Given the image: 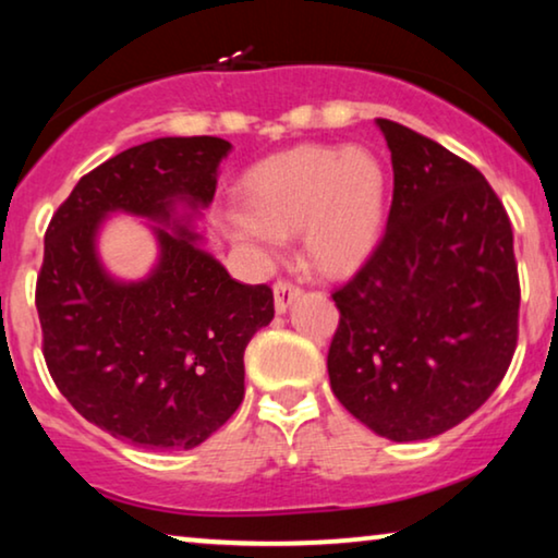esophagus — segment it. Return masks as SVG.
<instances>
[{
  "mask_svg": "<svg viewBox=\"0 0 558 558\" xmlns=\"http://www.w3.org/2000/svg\"><path fill=\"white\" fill-rule=\"evenodd\" d=\"M300 296H302L300 287L287 279H279L277 284H274V310H277L279 315H284V312L292 307V302L300 300Z\"/></svg>",
  "mask_w": 558,
  "mask_h": 558,
  "instance_id": "esophagus-1",
  "label": "esophagus"
}]
</instances>
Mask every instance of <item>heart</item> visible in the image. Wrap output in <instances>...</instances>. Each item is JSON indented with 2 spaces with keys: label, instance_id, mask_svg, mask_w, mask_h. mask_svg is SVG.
Returning <instances> with one entry per match:
<instances>
[{
  "label": "heart",
  "instance_id": "heart-1",
  "mask_svg": "<svg viewBox=\"0 0 558 558\" xmlns=\"http://www.w3.org/2000/svg\"><path fill=\"white\" fill-rule=\"evenodd\" d=\"M231 239L251 254L269 258L279 239L302 231L307 262L327 277H345L384 235L388 174L368 147L302 144L251 167Z\"/></svg>",
  "mask_w": 558,
  "mask_h": 558
}]
</instances>
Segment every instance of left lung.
Segmentation results:
<instances>
[{
	"mask_svg": "<svg viewBox=\"0 0 558 558\" xmlns=\"http://www.w3.org/2000/svg\"><path fill=\"white\" fill-rule=\"evenodd\" d=\"M391 149L386 233L335 289L332 393L380 437L429 439L490 399L518 340L513 228L487 180L441 144L376 119Z\"/></svg>",
	"mask_w": 558,
	"mask_h": 558,
	"instance_id": "left-lung-1",
	"label": "left lung"
}]
</instances>
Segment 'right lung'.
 <instances>
[{"label": "right lung", "instance_id": "add662e5", "mask_svg": "<svg viewBox=\"0 0 558 558\" xmlns=\"http://www.w3.org/2000/svg\"><path fill=\"white\" fill-rule=\"evenodd\" d=\"M231 142L162 136L83 174L45 233L35 304L43 355L71 407L111 437L193 449L243 401V350L271 323L266 284H241L201 246ZM113 211L156 223L160 256L121 282L97 258Z\"/></svg>", "mask_w": 558, "mask_h": 558}]
</instances>
